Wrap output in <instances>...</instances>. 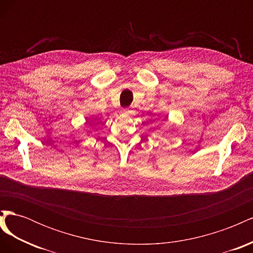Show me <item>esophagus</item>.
Returning <instances> with one entry per match:
<instances>
[{"instance_id":"obj_1","label":"esophagus","mask_w":253,"mask_h":253,"mask_svg":"<svg viewBox=\"0 0 253 253\" xmlns=\"http://www.w3.org/2000/svg\"><path fill=\"white\" fill-rule=\"evenodd\" d=\"M122 112H124L125 114H128L129 113V111L127 109H124V111H122Z\"/></svg>"}]
</instances>
